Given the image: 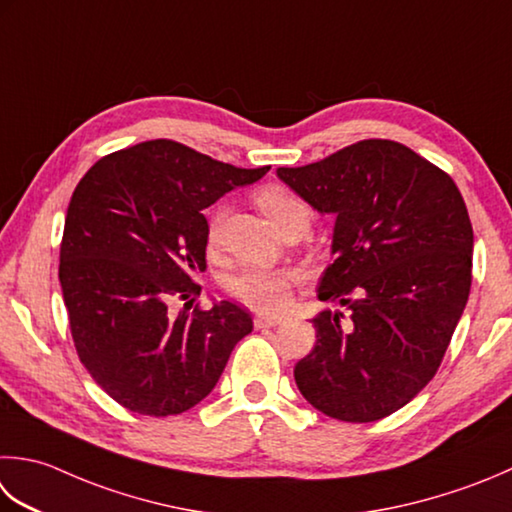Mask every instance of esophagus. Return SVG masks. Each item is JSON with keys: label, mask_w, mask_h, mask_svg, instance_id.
Returning <instances> with one entry per match:
<instances>
[{"label": "esophagus", "mask_w": 512, "mask_h": 512, "mask_svg": "<svg viewBox=\"0 0 512 512\" xmlns=\"http://www.w3.org/2000/svg\"><path fill=\"white\" fill-rule=\"evenodd\" d=\"M255 328H273L277 324H282V317H268V315H257L253 319Z\"/></svg>", "instance_id": "obj_1"}]
</instances>
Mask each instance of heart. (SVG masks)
Here are the masks:
<instances>
[{
  "label": "heart",
  "instance_id": "heart-1",
  "mask_svg": "<svg viewBox=\"0 0 512 512\" xmlns=\"http://www.w3.org/2000/svg\"><path fill=\"white\" fill-rule=\"evenodd\" d=\"M255 204L266 215L268 222L275 226L277 233H282L286 228H308L310 210L306 202L282 184H266L259 188L255 193ZM217 228L219 215L210 219L208 224L210 244L217 239ZM224 286L228 295L235 297L244 306L262 310V313H277V310H282L288 304L293 275L288 270L248 268L237 275H230Z\"/></svg>",
  "mask_w": 512,
  "mask_h": 512
}]
</instances>
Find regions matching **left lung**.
Masks as SVG:
<instances>
[{
	"label": "left lung",
	"instance_id": "obj_1",
	"mask_svg": "<svg viewBox=\"0 0 512 512\" xmlns=\"http://www.w3.org/2000/svg\"><path fill=\"white\" fill-rule=\"evenodd\" d=\"M277 177L335 215V255L317 286L350 317H313L315 348L295 366L308 404L342 422H375L430 379L462 317L473 226L450 175L390 139H364Z\"/></svg>",
	"mask_w": 512,
	"mask_h": 512
}]
</instances>
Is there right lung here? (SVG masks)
I'll return each mask as SVG.
<instances>
[{"instance_id": "add662e5", "label": "right lung", "mask_w": 512, "mask_h": 512, "mask_svg": "<svg viewBox=\"0 0 512 512\" xmlns=\"http://www.w3.org/2000/svg\"><path fill=\"white\" fill-rule=\"evenodd\" d=\"M270 170L237 168L170 139L99 159L70 197L59 284L77 355L117 404L179 415L215 388L253 319L233 302L175 317L199 295L208 222L202 210Z\"/></svg>"}]
</instances>
